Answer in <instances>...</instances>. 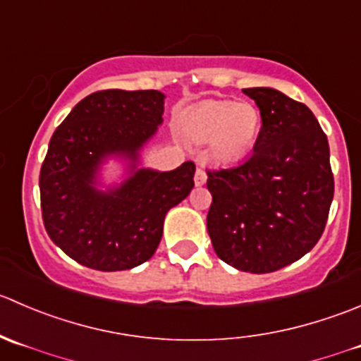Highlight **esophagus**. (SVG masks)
<instances>
[{
	"instance_id": "34e87169",
	"label": "esophagus",
	"mask_w": 361,
	"mask_h": 361,
	"mask_svg": "<svg viewBox=\"0 0 361 361\" xmlns=\"http://www.w3.org/2000/svg\"><path fill=\"white\" fill-rule=\"evenodd\" d=\"M207 182V173L203 172V170H196V173H195V184L196 185H203Z\"/></svg>"
}]
</instances>
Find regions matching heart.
I'll return each mask as SVG.
<instances>
[{"instance_id":"obj_1","label":"heart","mask_w":361,"mask_h":361,"mask_svg":"<svg viewBox=\"0 0 361 361\" xmlns=\"http://www.w3.org/2000/svg\"><path fill=\"white\" fill-rule=\"evenodd\" d=\"M182 130L196 144H210L216 161L237 163L255 147L262 130V114L251 102L207 99L185 112Z\"/></svg>"}]
</instances>
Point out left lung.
<instances>
[{
  "label": "left lung",
  "instance_id": "8db88e82",
  "mask_svg": "<svg viewBox=\"0 0 361 361\" xmlns=\"http://www.w3.org/2000/svg\"><path fill=\"white\" fill-rule=\"evenodd\" d=\"M262 114L252 154L207 172V230L216 255L242 272L291 265L319 240L334 200L330 147L314 114L274 87H249Z\"/></svg>",
  "mask_w": 361,
  "mask_h": 361
}]
</instances>
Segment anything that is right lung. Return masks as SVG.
Segmentation results:
<instances>
[{
	"label": "right lung",
	"mask_w": 361,
	"mask_h": 361,
	"mask_svg": "<svg viewBox=\"0 0 361 361\" xmlns=\"http://www.w3.org/2000/svg\"><path fill=\"white\" fill-rule=\"evenodd\" d=\"M165 98L154 89L92 92L52 135L40 170L44 224L80 265L117 272L151 259L166 214L191 192L192 161L170 172L142 161L163 124ZM110 162L116 176H106Z\"/></svg>",
	"instance_id": "1"
}]
</instances>
